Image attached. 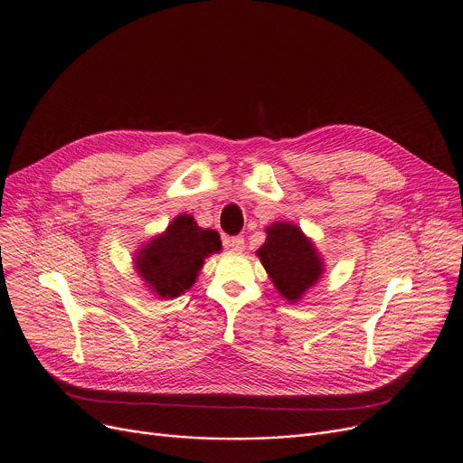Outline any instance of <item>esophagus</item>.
<instances>
[{
	"label": "esophagus",
	"instance_id": "obj_1",
	"mask_svg": "<svg viewBox=\"0 0 463 463\" xmlns=\"http://www.w3.org/2000/svg\"><path fill=\"white\" fill-rule=\"evenodd\" d=\"M223 245H225L229 250H234V253H240V250H243L245 240H243V236H227V238L223 240Z\"/></svg>",
	"mask_w": 463,
	"mask_h": 463
}]
</instances>
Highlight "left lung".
Here are the masks:
<instances>
[{"label":"left lung","instance_id":"obj_1","mask_svg":"<svg viewBox=\"0 0 463 463\" xmlns=\"http://www.w3.org/2000/svg\"><path fill=\"white\" fill-rule=\"evenodd\" d=\"M266 232L268 238L257 255L280 296L298 303L319 280L325 269L323 260L312 240L298 225L277 222Z\"/></svg>","mask_w":463,"mask_h":463}]
</instances>
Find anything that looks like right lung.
Returning a JSON list of instances; mask_svg holds the SVG:
<instances>
[{
    "label": "right lung",
    "instance_id": "obj_1",
    "mask_svg": "<svg viewBox=\"0 0 463 463\" xmlns=\"http://www.w3.org/2000/svg\"><path fill=\"white\" fill-rule=\"evenodd\" d=\"M220 250L216 231L201 229L192 216L181 214L138 249L135 268L156 298L174 299L194 286L204 259Z\"/></svg>",
    "mask_w": 463,
    "mask_h": 463
}]
</instances>
